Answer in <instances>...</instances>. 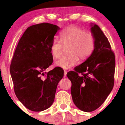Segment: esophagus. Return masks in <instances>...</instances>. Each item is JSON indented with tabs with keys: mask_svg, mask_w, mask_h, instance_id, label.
<instances>
[{
	"mask_svg": "<svg viewBox=\"0 0 125 125\" xmlns=\"http://www.w3.org/2000/svg\"><path fill=\"white\" fill-rule=\"evenodd\" d=\"M66 73H67V71H64V77H66Z\"/></svg>",
	"mask_w": 125,
	"mask_h": 125,
	"instance_id": "1",
	"label": "esophagus"
}]
</instances>
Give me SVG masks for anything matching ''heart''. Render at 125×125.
Instances as JSON below:
<instances>
[{
	"label": "heart",
	"instance_id": "1",
	"mask_svg": "<svg viewBox=\"0 0 125 125\" xmlns=\"http://www.w3.org/2000/svg\"><path fill=\"white\" fill-rule=\"evenodd\" d=\"M60 40L54 39L50 45L52 55L58 58L62 54V44L68 45L69 54L62 56L55 62V65L68 69L77 64L78 57L85 60L91 55L94 49L95 42L91 32L83 31L77 25H69L61 32Z\"/></svg>",
	"mask_w": 125,
	"mask_h": 125
}]
</instances>
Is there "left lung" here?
I'll return each instance as SVG.
<instances>
[{"mask_svg": "<svg viewBox=\"0 0 125 125\" xmlns=\"http://www.w3.org/2000/svg\"><path fill=\"white\" fill-rule=\"evenodd\" d=\"M94 49L91 55L66 76L72 83L73 101L78 109L90 112L104 103L114 83L115 56L108 39L97 24L92 23Z\"/></svg>", "mask_w": 125, "mask_h": 125, "instance_id": "8db88e82", "label": "left lung"}]
</instances>
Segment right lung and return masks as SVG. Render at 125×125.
<instances>
[{"mask_svg":"<svg viewBox=\"0 0 125 125\" xmlns=\"http://www.w3.org/2000/svg\"><path fill=\"white\" fill-rule=\"evenodd\" d=\"M60 28L43 23L28 27L18 42L10 65V73L17 98L29 110L42 112L54 101L56 89L64 70L56 67L44 71L53 62L50 45ZM46 73V72H45Z\"/></svg>","mask_w":125,"mask_h":125,"instance_id":"right-lung-1","label":"right lung"}]
</instances>
